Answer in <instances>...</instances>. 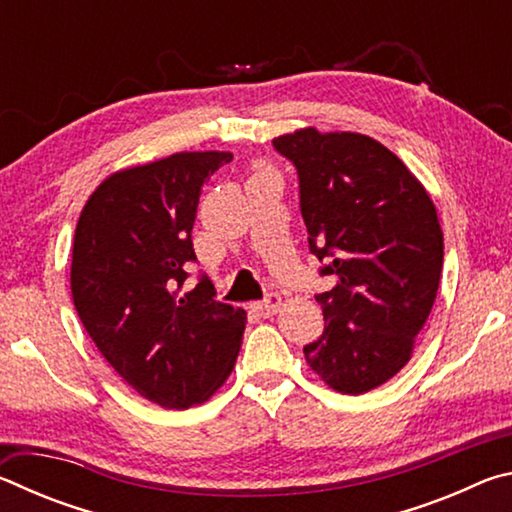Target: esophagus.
Wrapping results in <instances>:
<instances>
[{
	"label": "esophagus",
	"instance_id": "obj_1",
	"mask_svg": "<svg viewBox=\"0 0 512 512\" xmlns=\"http://www.w3.org/2000/svg\"><path fill=\"white\" fill-rule=\"evenodd\" d=\"M280 305H282V298L277 296V293H268V296L264 298V300H259V302H255L253 305V309L257 311V316H262V318H268V316H273L277 309H280Z\"/></svg>",
	"mask_w": 512,
	"mask_h": 512
}]
</instances>
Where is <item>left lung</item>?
<instances>
[{"label": "left lung", "instance_id": "obj_1", "mask_svg": "<svg viewBox=\"0 0 512 512\" xmlns=\"http://www.w3.org/2000/svg\"><path fill=\"white\" fill-rule=\"evenodd\" d=\"M298 171L309 253L334 287L316 293L325 332L305 345L316 375L361 395L411 359L443 271V230L418 178L384 144L305 128L273 140Z\"/></svg>", "mask_w": 512, "mask_h": 512}]
</instances>
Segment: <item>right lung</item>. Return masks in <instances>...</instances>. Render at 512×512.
<instances>
[{
  "label": "right lung",
  "mask_w": 512,
  "mask_h": 512,
  "mask_svg": "<svg viewBox=\"0 0 512 512\" xmlns=\"http://www.w3.org/2000/svg\"><path fill=\"white\" fill-rule=\"evenodd\" d=\"M232 153H173L112 173L74 235L72 298L117 375L164 409L205 402L235 368L246 311L216 300L210 277L183 291L198 196Z\"/></svg>",
  "instance_id": "obj_1"
}]
</instances>
